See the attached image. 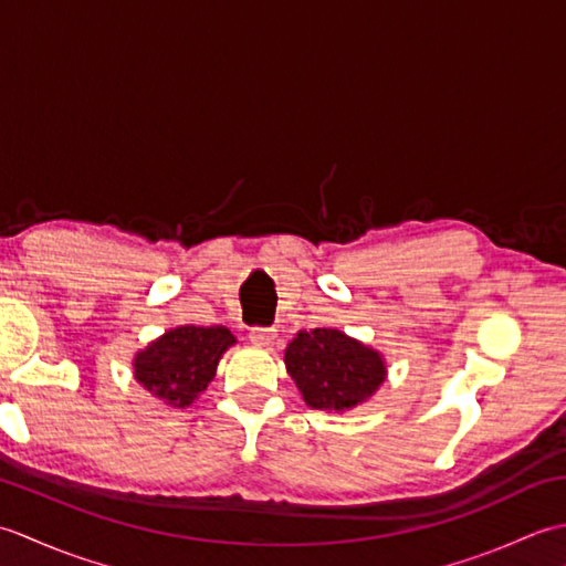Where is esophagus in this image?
Listing matches in <instances>:
<instances>
[{"instance_id": "esophagus-1", "label": "esophagus", "mask_w": 566, "mask_h": 566, "mask_svg": "<svg viewBox=\"0 0 566 566\" xmlns=\"http://www.w3.org/2000/svg\"><path fill=\"white\" fill-rule=\"evenodd\" d=\"M274 338H276V331L274 328H262V326L250 328V340L255 343V345H260V347L272 345Z\"/></svg>"}]
</instances>
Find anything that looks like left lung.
<instances>
[{"label":"left lung","instance_id":"8db88e82","mask_svg":"<svg viewBox=\"0 0 566 566\" xmlns=\"http://www.w3.org/2000/svg\"><path fill=\"white\" fill-rule=\"evenodd\" d=\"M284 365L306 406L316 411H347L367 401L387 379L384 357L335 328L298 331L286 345Z\"/></svg>","mask_w":566,"mask_h":566}]
</instances>
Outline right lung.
I'll return each instance as SVG.
<instances>
[{
	"mask_svg": "<svg viewBox=\"0 0 566 566\" xmlns=\"http://www.w3.org/2000/svg\"><path fill=\"white\" fill-rule=\"evenodd\" d=\"M233 343L226 326H179L136 355L134 375L167 406L185 408L209 387L216 365Z\"/></svg>",
	"mask_w": 566,
	"mask_h": 566,
	"instance_id": "obj_1",
	"label": "right lung"
}]
</instances>
